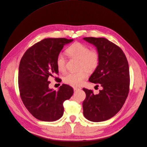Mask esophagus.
<instances>
[{"label": "esophagus", "instance_id": "obj_1", "mask_svg": "<svg viewBox=\"0 0 147 147\" xmlns=\"http://www.w3.org/2000/svg\"><path fill=\"white\" fill-rule=\"evenodd\" d=\"M74 88V91H77V90H81V87H79V86H74L73 87Z\"/></svg>", "mask_w": 147, "mask_h": 147}]
</instances>
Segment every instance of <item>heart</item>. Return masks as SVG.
<instances>
[{
  "mask_svg": "<svg viewBox=\"0 0 147 147\" xmlns=\"http://www.w3.org/2000/svg\"><path fill=\"white\" fill-rule=\"evenodd\" d=\"M67 53L72 57L80 60L78 72H70L66 73L63 77L65 83L72 86H78L82 84L83 81L88 76V71L94 70L99 65L100 61V54L98 50L90 48L85 44L80 42H75L67 49ZM57 68L61 72H64L66 67V60L65 56L59 53L56 59Z\"/></svg>",
  "mask_w": 147,
  "mask_h": 147,
  "instance_id": "b5f03b06",
  "label": "heart"
}]
</instances>
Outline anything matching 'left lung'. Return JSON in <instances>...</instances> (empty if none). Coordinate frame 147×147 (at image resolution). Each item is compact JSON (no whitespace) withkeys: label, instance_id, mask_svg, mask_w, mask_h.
Segmentation results:
<instances>
[{"label":"left lung","instance_id":"left-lung-1","mask_svg":"<svg viewBox=\"0 0 147 147\" xmlns=\"http://www.w3.org/2000/svg\"><path fill=\"white\" fill-rule=\"evenodd\" d=\"M83 39L94 45L100 54L99 65L89 81L99 83L102 87L98 94L83 88L86 93L83 102V115L91 121H106L121 110L127 99L130 84L128 62L121 49L107 38Z\"/></svg>","mask_w":147,"mask_h":147}]
</instances>
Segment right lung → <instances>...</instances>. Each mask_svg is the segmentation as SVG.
<instances>
[{
    "label": "right lung",
    "instance_id": "right-lung-1",
    "mask_svg": "<svg viewBox=\"0 0 147 147\" xmlns=\"http://www.w3.org/2000/svg\"><path fill=\"white\" fill-rule=\"evenodd\" d=\"M73 39L48 38L30 47L21 59L18 71L20 97L26 108L35 118L54 121L64 113L63 103L73 95V88L63 84L58 91L49 88L48 78L58 74L57 55ZM55 79H61L55 77Z\"/></svg>",
    "mask_w": 147,
    "mask_h": 147
}]
</instances>
